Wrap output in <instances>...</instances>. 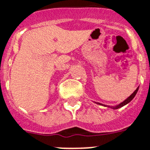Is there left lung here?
<instances>
[{"label":"left lung","instance_id":"1","mask_svg":"<svg viewBox=\"0 0 150 150\" xmlns=\"http://www.w3.org/2000/svg\"><path fill=\"white\" fill-rule=\"evenodd\" d=\"M138 89H139V87H138V88H137L136 89L135 91H134V92H133V94H132L131 95H130V96L129 97V98H127L125 100H124V101H123V102H122V103H120V104H119V105H117V106H116V107H114V108H113V109H118V108H121V107L124 106V105H126V104H127L129 102H130V101H131V100L133 99V98L135 97L136 94H137V91H138ZM97 104H100V103H97Z\"/></svg>","mask_w":150,"mask_h":150}]
</instances>
